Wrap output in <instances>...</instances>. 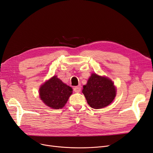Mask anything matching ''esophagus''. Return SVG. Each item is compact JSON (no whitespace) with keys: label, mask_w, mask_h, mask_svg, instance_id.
<instances>
[{"label":"esophagus","mask_w":153,"mask_h":153,"mask_svg":"<svg viewBox=\"0 0 153 153\" xmlns=\"http://www.w3.org/2000/svg\"><path fill=\"white\" fill-rule=\"evenodd\" d=\"M73 91H74L75 92H79L81 91V86L78 85L76 87H75L73 88Z\"/></svg>","instance_id":"esophagus-1"}]
</instances>
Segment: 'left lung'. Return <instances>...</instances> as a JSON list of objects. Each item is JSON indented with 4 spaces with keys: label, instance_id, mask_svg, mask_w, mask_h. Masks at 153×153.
<instances>
[{
    "label": "left lung",
    "instance_id": "obj_1",
    "mask_svg": "<svg viewBox=\"0 0 153 153\" xmlns=\"http://www.w3.org/2000/svg\"><path fill=\"white\" fill-rule=\"evenodd\" d=\"M82 92L87 103L94 109H101L112 102L116 96V88L109 78L92 73Z\"/></svg>",
    "mask_w": 153,
    "mask_h": 153
}]
</instances>
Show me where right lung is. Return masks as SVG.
<instances>
[{"label":"right lung","instance_id":"1","mask_svg":"<svg viewBox=\"0 0 153 153\" xmlns=\"http://www.w3.org/2000/svg\"><path fill=\"white\" fill-rule=\"evenodd\" d=\"M72 88L54 76L42 85L40 97L47 106L55 109L62 108L72 94Z\"/></svg>","mask_w":153,"mask_h":153}]
</instances>
